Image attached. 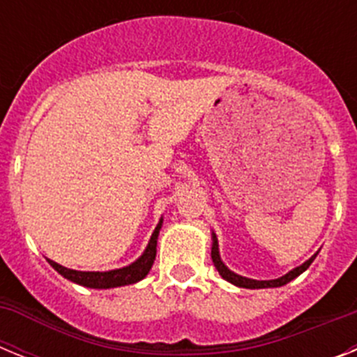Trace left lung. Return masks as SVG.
I'll return each mask as SVG.
<instances>
[{"label": "left lung", "instance_id": "obj_1", "mask_svg": "<svg viewBox=\"0 0 357 357\" xmlns=\"http://www.w3.org/2000/svg\"><path fill=\"white\" fill-rule=\"evenodd\" d=\"M211 257H213V263L214 266H216V270L220 272V275L223 277L225 280H229V282H232L234 286H239V288H248V289H261V288H279V286H284L288 284L289 280H293L295 277L301 275L302 272H305L309 268V264L313 263L314 257H317V254L311 257V259L305 261L304 264H301V266H296L295 270H291V272H288L286 275L279 277V279H272V280H255V279H248V277H241L238 275V273L230 272L229 268L223 264L222 257H220V250H218V238L216 234L213 232V248H211Z\"/></svg>", "mask_w": 357, "mask_h": 357}]
</instances>
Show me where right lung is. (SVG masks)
<instances>
[{"label": "right lung", "instance_id": "obj_1", "mask_svg": "<svg viewBox=\"0 0 357 357\" xmlns=\"http://www.w3.org/2000/svg\"><path fill=\"white\" fill-rule=\"evenodd\" d=\"M162 227V220L159 225L155 227L153 234H151L150 243H148L146 250L143 252L139 259L134 261L132 264L125 268H118V270H109V272H78V270H71V268L61 266L55 261L48 259V263L55 268L56 272L66 277L71 282L85 286V288H94V289H109V288H118V286H127L134 284L137 280L144 279L150 272L151 264L155 261L157 254V238H159V230Z\"/></svg>", "mask_w": 357, "mask_h": 357}]
</instances>
